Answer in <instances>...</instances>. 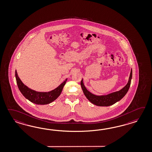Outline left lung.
Listing matches in <instances>:
<instances>
[{
    "label": "left lung",
    "mask_w": 152,
    "mask_h": 152,
    "mask_svg": "<svg viewBox=\"0 0 152 152\" xmlns=\"http://www.w3.org/2000/svg\"><path fill=\"white\" fill-rule=\"evenodd\" d=\"M132 77V70L131 69L129 79L126 85L124 88H122V89L119 90L118 91L111 93L107 94V95L98 96L90 92L86 88L85 86L84 85L83 79H82L81 81V86L85 96L90 102L97 106L108 107L114 104L119 100H121L122 98L126 95L130 88Z\"/></svg>",
    "instance_id": "obj_1"
}]
</instances>
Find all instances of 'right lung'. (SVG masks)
<instances>
[{
    "label": "right lung",
    "mask_w": 152,
    "mask_h": 152,
    "mask_svg": "<svg viewBox=\"0 0 152 152\" xmlns=\"http://www.w3.org/2000/svg\"><path fill=\"white\" fill-rule=\"evenodd\" d=\"M15 77L19 90L22 95L32 103L38 105L48 104L57 99L60 95L63 87L67 80V78H66L58 87L52 91L41 92L29 88L27 86L24 85L18 76L16 70H15Z\"/></svg>",
    "instance_id": "add662e5"
}]
</instances>
